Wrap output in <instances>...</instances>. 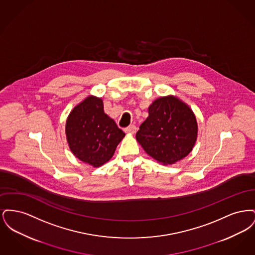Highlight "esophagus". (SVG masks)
<instances>
[{
  "label": "esophagus",
  "instance_id": "1",
  "mask_svg": "<svg viewBox=\"0 0 255 255\" xmlns=\"http://www.w3.org/2000/svg\"><path fill=\"white\" fill-rule=\"evenodd\" d=\"M124 131H125V133H134L136 132V127L133 124H132V125L128 126L127 128H125Z\"/></svg>",
  "mask_w": 255,
  "mask_h": 255
}]
</instances>
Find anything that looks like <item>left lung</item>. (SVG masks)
<instances>
[{"mask_svg": "<svg viewBox=\"0 0 255 255\" xmlns=\"http://www.w3.org/2000/svg\"><path fill=\"white\" fill-rule=\"evenodd\" d=\"M198 123L193 111L175 96L157 98L135 134L146 153L163 165L174 164L193 149Z\"/></svg>", "mask_w": 255, "mask_h": 255, "instance_id": "1", "label": "left lung"}]
</instances>
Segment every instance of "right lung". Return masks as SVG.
<instances>
[{
  "instance_id": "right-lung-1",
  "label": "right lung",
  "mask_w": 255,
  "mask_h": 255,
  "mask_svg": "<svg viewBox=\"0 0 255 255\" xmlns=\"http://www.w3.org/2000/svg\"><path fill=\"white\" fill-rule=\"evenodd\" d=\"M65 131L73 155L93 167L109 161L125 136L104 113L102 98L95 96L86 97L71 111Z\"/></svg>"
}]
</instances>
